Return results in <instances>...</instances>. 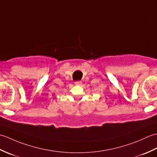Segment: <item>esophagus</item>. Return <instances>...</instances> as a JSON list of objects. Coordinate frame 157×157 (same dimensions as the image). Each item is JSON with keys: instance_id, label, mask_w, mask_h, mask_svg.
<instances>
[{"instance_id": "esophagus-1", "label": "esophagus", "mask_w": 157, "mask_h": 157, "mask_svg": "<svg viewBox=\"0 0 157 157\" xmlns=\"http://www.w3.org/2000/svg\"><path fill=\"white\" fill-rule=\"evenodd\" d=\"M75 85H78V86H80L82 84V82L81 81H77L75 82Z\"/></svg>"}]
</instances>
